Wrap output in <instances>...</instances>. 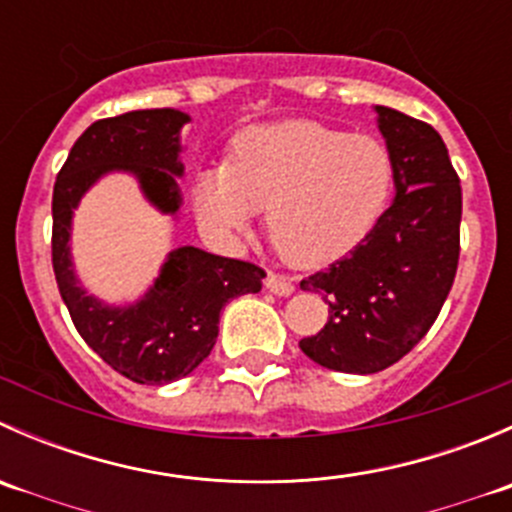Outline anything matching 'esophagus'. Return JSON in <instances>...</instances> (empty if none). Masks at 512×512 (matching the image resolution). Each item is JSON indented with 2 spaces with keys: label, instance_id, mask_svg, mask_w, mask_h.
Wrapping results in <instances>:
<instances>
[{
  "label": "esophagus",
  "instance_id": "1",
  "mask_svg": "<svg viewBox=\"0 0 512 512\" xmlns=\"http://www.w3.org/2000/svg\"><path fill=\"white\" fill-rule=\"evenodd\" d=\"M265 287L270 289V292H275L277 297H289V294L294 292V282L289 280V277L275 275V272H270V275H267Z\"/></svg>",
  "mask_w": 512,
  "mask_h": 512
}]
</instances>
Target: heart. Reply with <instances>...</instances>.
I'll return each instance as SVG.
<instances>
[{
  "instance_id": "obj_1",
  "label": "heart",
  "mask_w": 512,
  "mask_h": 512,
  "mask_svg": "<svg viewBox=\"0 0 512 512\" xmlns=\"http://www.w3.org/2000/svg\"><path fill=\"white\" fill-rule=\"evenodd\" d=\"M394 158L381 138L317 121H280L237 133L225 165L195 178L193 203L225 240L265 235L292 267L314 270L352 252L384 215Z\"/></svg>"
}]
</instances>
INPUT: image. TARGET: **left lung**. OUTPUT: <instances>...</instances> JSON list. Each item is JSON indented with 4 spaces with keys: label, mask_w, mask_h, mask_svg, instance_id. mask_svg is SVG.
I'll use <instances>...</instances> for the list:
<instances>
[{
    "label": "left lung",
    "mask_w": 512,
    "mask_h": 512,
    "mask_svg": "<svg viewBox=\"0 0 512 512\" xmlns=\"http://www.w3.org/2000/svg\"><path fill=\"white\" fill-rule=\"evenodd\" d=\"M394 158L396 198L347 257L302 280L329 302V319L299 349L327 369L376 374L436 322L461 252V180L438 131L376 106Z\"/></svg>",
    "instance_id": "obj_1"
}]
</instances>
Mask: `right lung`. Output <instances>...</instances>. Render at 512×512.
Returning a JSON list of instances; mask_svg holds the SVG:
<instances>
[{
  "mask_svg": "<svg viewBox=\"0 0 512 512\" xmlns=\"http://www.w3.org/2000/svg\"><path fill=\"white\" fill-rule=\"evenodd\" d=\"M188 113L175 108L128 111L91 123L71 148L54 183L51 262L74 327L111 369L136 384H170L188 376L213 352L220 309L262 289L265 270L252 262L178 247L138 302L106 304L84 289L71 262V218L86 190L106 173H131L148 203L178 215L183 175L180 128Z\"/></svg>",
  "mask_w": 512,
  "mask_h": 512,
  "instance_id": "1",
  "label": "right lung"
}]
</instances>
